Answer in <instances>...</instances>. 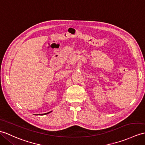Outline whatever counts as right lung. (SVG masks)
I'll return each instance as SVG.
<instances>
[{"label": "right lung", "mask_w": 145, "mask_h": 145, "mask_svg": "<svg viewBox=\"0 0 145 145\" xmlns=\"http://www.w3.org/2000/svg\"><path fill=\"white\" fill-rule=\"evenodd\" d=\"M49 112H48V113H49ZM48 113H46V114H48Z\"/></svg>", "instance_id": "add662e5"}]
</instances>
